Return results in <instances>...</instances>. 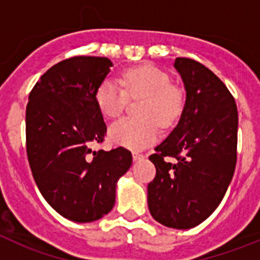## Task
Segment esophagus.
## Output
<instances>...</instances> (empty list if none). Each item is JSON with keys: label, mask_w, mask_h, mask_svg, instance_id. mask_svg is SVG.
Listing matches in <instances>:
<instances>
[{"label": "esophagus", "mask_w": 260, "mask_h": 260, "mask_svg": "<svg viewBox=\"0 0 260 260\" xmlns=\"http://www.w3.org/2000/svg\"><path fill=\"white\" fill-rule=\"evenodd\" d=\"M133 158H134L135 161H137V160H142V158H144V155H143V153L134 152V153H133Z\"/></svg>", "instance_id": "obj_1"}]
</instances>
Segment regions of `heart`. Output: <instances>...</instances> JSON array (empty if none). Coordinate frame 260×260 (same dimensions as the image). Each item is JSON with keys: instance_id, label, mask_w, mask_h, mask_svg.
<instances>
[{"instance_id": "heart-1", "label": "heart", "mask_w": 260, "mask_h": 260, "mask_svg": "<svg viewBox=\"0 0 260 260\" xmlns=\"http://www.w3.org/2000/svg\"><path fill=\"white\" fill-rule=\"evenodd\" d=\"M119 86L107 78L95 91L99 110L107 118L118 117L127 104V99L143 98L139 117L118 119L109 127V138L117 146L133 151L144 150L158 137V123L171 126L180 118L185 107V96L180 87L171 83L165 71L152 65H143L123 71Z\"/></svg>"}]
</instances>
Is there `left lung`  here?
Wrapping results in <instances>:
<instances>
[{"label": "left lung", "mask_w": 260, "mask_h": 260, "mask_svg": "<svg viewBox=\"0 0 260 260\" xmlns=\"http://www.w3.org/2000/svg\"><path fill=\"white\" fill-rule=\"evenodd\" d=\"M186 89L178 125L155 148L148 208L168 228H194L217 208L237 161L238 112L224 83L201 62L178 57ZM165 157L176 158L169 163Z\"/></svg>", "instance_id": "8db88e82"}]
</instances>
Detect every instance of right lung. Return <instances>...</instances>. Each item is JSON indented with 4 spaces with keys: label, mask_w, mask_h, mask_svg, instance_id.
I'll return each instance as SVG.
<instances>
[{
    "label": "right lung",
    "mask_w": 260,
    "mask_h": 260,
    "mask_svg": "<svg viewBox=\"0 0 260 260\" xmlns=\"http://www.w3.org/2000/svg\"><path fill=\"white\" fill-rule=\"evenodd\" d=\"M112 66L105 57L63 59L41 75L28 96L26 146L32 176L45 201L75 222L110 212L117 181L133 162L123 147L92 150L107 134L95 91Z\"/></svg>",
    "instance_id": "1"
}]
</instances>
